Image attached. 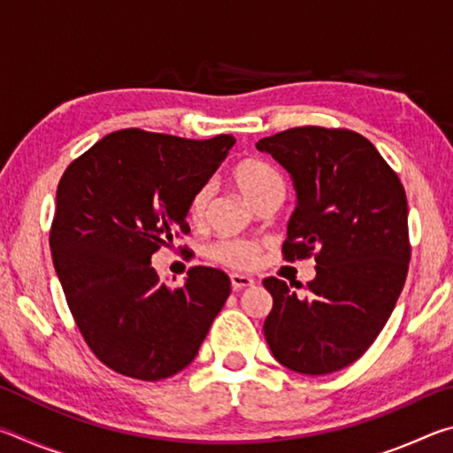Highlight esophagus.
Wrapping results in <instances>:
<instances>
[{"mask_svg":"<svg viewBox=\"0 0 453 453\" xmlns=\"http://www.w3.org/2000/svg\"><path fill=\"white\" fill-rule=\"evenodd\" d=\"M229 280H232V289L234 291L251 288L256 283L254 278H250V275H242V273H232V275H229Z\"/></svg>","mask_w":453,"mask_h":453,"instance_id":"esophagus-1","label":"esophagus"}]
</instances>
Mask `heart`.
Wrapping results in <instances>:
<instances>
[{"instance_id": "b5f03b06", "label": "heart", "mask_w": 453, "mask_h": 453, "mask_svg": "<svg viewBox=\"0 0 453 453\" xmlns=\"http://www.w3.org/2000/svg\"><path fill=\"white\" fill-rule=\"evenodd\" d=\"M234 181L237 189L248 202L257 208L259 203L270 197L286 196V180L281 173L262 159H245L234 167ZM211 199V188L203 186L196 191L189 203V218L194 221H202L208 211ZM213 259L229 267H251L259 257V248L254 242L243 240H226L213 245Z\"/></svg>"}]
</instances>
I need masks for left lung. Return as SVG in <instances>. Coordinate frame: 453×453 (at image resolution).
Here are the masks:
<instances>
[{
  "label": "left lung",
  "instance_id": "left-lung-1",
  "mask_svg": "<svg viewBox=\"0 0 453 453\" xmlns=\"http://www.w3.org/2000/svg\"><path fill=\"white\" fill-rule=\"evenodd\" d=\"M256 148L286 167L296 188L283 256H316L305 297L264 280L273 297L267 346L291 372H337L364 356L402 294L411 254L405 189L373 143L349 129L294 127Z\"/></svg>",
  "mask_w": 453,
  "mask_h": 453
}]
</instances>
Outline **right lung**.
I'll list each match as a JSON object with an SVG mask.
<instances>
[{
    "mask_svg": "<svg viewBox=\"0 0 453 453\" xmlns=\"http://www.w3.org/2000/svg\"><path fill=\"white\" fill-rule=\"evenodd\" d=\"M235 140L119 129L61 175L50 248L67 305L91 351L127 378L157 381L188 367L232 281L196 265L170 289L151 256L189 234L191 197Z\"/></svg>",
    "mask_w": 453,
    "mask_h": 453,
    "instance_id": "1",
    "label": "right lung"
}]
</instances>
